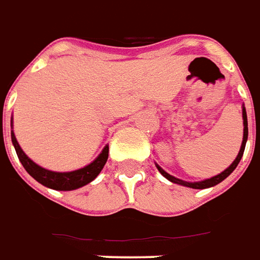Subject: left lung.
Returning a JSON list of instances; mask_svg holds the SVG:
<instances>
[{"instance_id":"8db88e82","label":"left lung","mask_w":260,"mask_h":260,"mask_svg":"<svg viewBox=\"0 0 260 260\" xmlns=\"http://www.w3.org/2000/svg\"><path fill=\"white\" fill-rule=\"evenodd\" d=\"M242 117H244V140H242V145H241V150H239L238 155L235 158V161H234L230 167H228L224 172H221L220 175H217V176H213V178H210V179L202 180V182H185V180L178 179V178H175V176H171L169 174H167L162 168H159V167H156L158 171L161 172V174L167 178L171 182H174V183H178V185L186 186V187H192V189H206V187H211V186L217 185V183H220L221 180H224L227 178L228 175L233 172L234 169L237 168V165L241 161V158L244 155V150H245V144H246V140H248V120H246V112H245V108L242 109Z\"/></svg>"}]
</instances>
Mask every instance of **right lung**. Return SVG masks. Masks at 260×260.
<instances>
[{
  "instance_id": "right-lung-1",
  "label": "right lung",
  "mask_w": 260,
  "mask_h": 260,
  "mask_svg": "<svg viewBox=\"0 0 260 260\" xmlns=\"http://www.w3.org/2000/svg\"><path fill=\"white\" fill-rule=\"evenodd\" d=\"M11 139H12V144L15 147L18 158L23 165V168L26 169L27 174L38 180L39 183L47 186L50 189H54V190H74V189H78L81 186L92 182L102 171L105 164L108 161V155H109V147L106 145L104 151L101 152V155L98 156L93 162L86 165L85 168L77 169L73 172H53V171H47V169L39 167L32 159H29L25 155V152L21 150L14 133H11Z\"/></svg>"
}]
</instances>
